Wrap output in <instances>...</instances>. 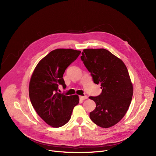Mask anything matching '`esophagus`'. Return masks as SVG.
<instances>
[{
	"label": "esophagus",
	"instance_id": "34e87169",
	"mask_svg": "<svg viewBox=\"0 0 156 156\" xmlns=\"http://www.w3.org/2000/svg\"><path fill=\"white\" fill-rule=\"evenodd\" d=\"M88 99V97L87 95H84V96H80V99L81 101H84L85 99Z\"/></svg>",
	"mask_w": 156,
	"mask_h": 156
}]
</instances>
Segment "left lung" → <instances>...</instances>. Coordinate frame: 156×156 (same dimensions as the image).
I'll return each mask as SVG.
<instances>
[{
  "mask_svg": "<svg viewBox=\"0 0 156 156\" xmlns=\"http://www.w3.org/2000/svg\"><path fill=\"white\" fill-rule=\"evenodd\" d=\"M81 59L102 93L89 97L96 104L90 118L102 128H109L124 117L132 101L133 85L124 62L104 48L84 49Z\"/></svg>",
  "mask_w": 156,
  "mask_h": 156,
  "instance_id": "obj_1",
  "label": "left lung"
}]
</instances>
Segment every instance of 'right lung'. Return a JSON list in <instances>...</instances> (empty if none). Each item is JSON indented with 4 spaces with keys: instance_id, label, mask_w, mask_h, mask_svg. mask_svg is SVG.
Segmentation results:
<instances>
[{
    "instance_id": "1",
    "label": "right lung",
    "mask_w": 156,
    "mask_h": 156,
    "mask_svg": "<svg viewBox=\"0 0 156 156\" xmlns=\"http://www.w3.org/2000/svg\"><path fill=\"white\" fill-rule=\"evenodd\" d=\"M80 53L70 48L55 49L38 63L32 74L29 85L30 101L38 116L52 127L66 124L74 107L79 103L77 95L60 94L58 87H66L63 74Z\"/></svg>"
}]
</instances>
